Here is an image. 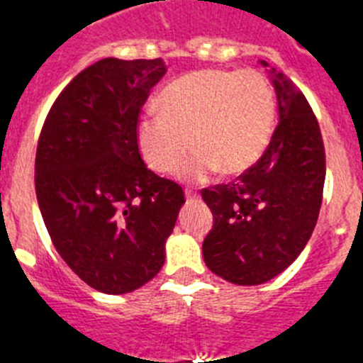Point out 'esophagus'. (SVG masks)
Listing matches in <instances>:
<instances>
[{"label":"esophagus","mask_w":363,"mask_h":363,"mask_svg":"<svg viewBox=\"0 0 363 363\" xmlns=\"http://www.w3.org/2000/svg\"><path fill=\"white\" fill-rule=\"evenodd\" d=\"M185 198H187V201H196V200H198V198H200V196H198L196 192L185 191Z\"/></svg>","instance_id":"1"}]
</instances>
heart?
Returning a JSON list of instances; mask_svg holds the SVG:
<instances>
[{"mask_svg": "<svg viewBox=\"0 0 363 363\" xmlns=\"http://www.w3.org/2000/svg\"><path fill=\"white\" fill-rule=\"evenodd\" d=\"M160 114H145L138 147L154 172L167 174L194 149L179 178L203 182L214 171L240 174L265 152L277 123V101L256 70L201 69L174 79L160 92Z\"/></svg>", "mask_w": 363, "mask_h": 363, "instance_id": "obj_1", "label": "heart"}]
</instances>
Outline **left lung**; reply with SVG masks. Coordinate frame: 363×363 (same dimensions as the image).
<instances>
[{
    "instance_id": "obj_1",
    "label": "left lung",
    "mask_w": 363,
    "mask_h": 363,
    "mask_svg": "<svg viewBox=\"0 0 363 363\" xmlns=\"http://www.w3.org/2000/svg\"><path fill=\"white\" fill-rule=\"evenodd\" d=\"M278 123L264 156L229 185L203 189L214 223L205 265L236 285H259L293 264L309 242L322 205L325 150L306 96L265 60Z\"/></svg>"
}]
</instances>
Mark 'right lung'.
<instances>
[{
  "mask_svg": "<svg viewBox=\"0 0 363 363\" xmlns=\"http://www.w3.org/2000/svg\"><path fill=\"white\" fill-rule=\"evenodd\" d=\"M165 72L163 60L105 57L67 85L41 130L34 171L45 227L99 293H133L158 274L185 203L138 149V114Z\"/></svg>",
  "mask_w": 363,
  "mask_h": 363,
  "instance_id": "add662e5",
  "label": "right lung"
}]
</instances>
